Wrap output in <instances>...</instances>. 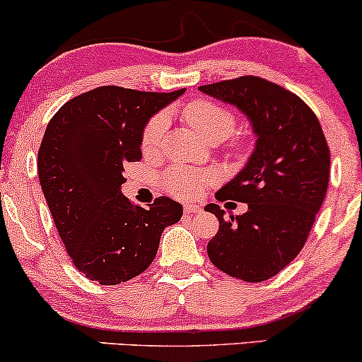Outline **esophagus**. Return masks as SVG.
<instances>
[{
    "label": "esophagus",
    "mask_w": 362,
    "mask_h": 362,
    "mask_svg": "<svg viewBox=\"0 0 362 362\" xmlns=\"http://www.w3.org/2000/svg\"><path fill=\"white\" fill-rule=\"evenodd\" d=\"M184 212L185 214H197V212H200V206H197V204H185Z\"/></svg>",
    "instance_id": "esophagus-1"
}]
</instances>
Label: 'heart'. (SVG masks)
<instances>
[{"mask_svg":"<svg viewBox=\"0 0 362 362\" xmlns=\"http://www.w3.org/2000/svg\"><path fill=\"white\" fill-rule=\"evenodd\" d=\"M184 117L187 124L207 143L224 141L236 128V119L228 110L206 99H197L187 104L184 107ZM165 129H167V116L156 115L151 117L141 138V148L145 153H155L158 150L163 141ZM163 184L165 189L177 197L195 199L211 184V177L199 170L173 167L165 173Z\"/></svg>","mask_w":362,"mask_h":362,"instance_id":"obj_1","label":"heart"}]
</instances>
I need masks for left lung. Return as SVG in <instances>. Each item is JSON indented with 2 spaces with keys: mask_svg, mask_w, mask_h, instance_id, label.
<instances>
[{
  "mask_svg": "<svg viewBox=\"0 0 362 362\" xmlns=\"http://www.w3.org/2000/svg\"><path fill=\"white\" fill-rule=\"evenodd\" d=\"M199 89L245 115L256 138L245 167L216 194L247 204V211L226 217L217 204H207L219 219L207 255L230 276L268 280L297 258L325 199L330 153L324 132L298 95L261 77Z\"/></svg>",
  "mask_w": 362,
  "mask_h": 362,
  "instance_id": "obj_1",
  "label": "left lung"
}]
</instances>
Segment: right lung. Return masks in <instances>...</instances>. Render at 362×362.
<instances>
[{
  "mask_svg": "<svg viewBox=\"0 0 362 362\" xmlns=\"http://www.w3.org/2000/svg\"><path fill=\"white\" fill-rule=\"evenodd\" d=\"M184 93L98 87L65 103L47 126L38 178L69 256L89 280L117 285L138 276L165 228L184 214L170 197L145 209L121 192L124 165L141 160L148 121Z\"/></svg>",
  "mask_w": 362,
  "mask_h": 362,
  "instance_id": "obj_1",
  "label": "right lung"
}]
</instances>
